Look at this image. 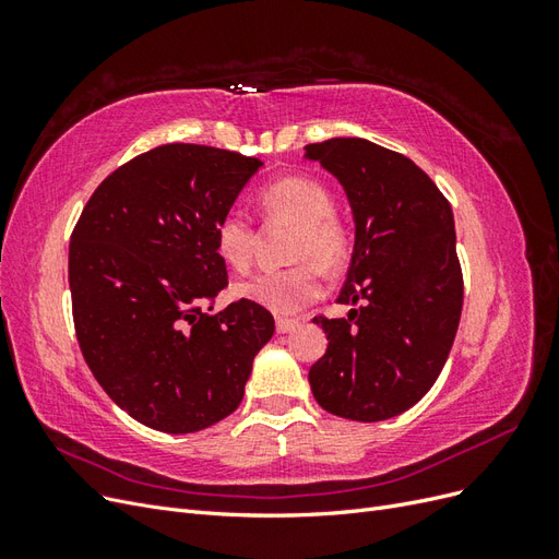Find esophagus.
I'll return each mask as SVG.
<instances>
[{
    "label": "esophagus",
    "mask_w": 559,
    "mask_h": 559,
    "mask_svg": "<svg viewBox=\"0 0 559 559\" xmlns=\"http://www.w3.org/2000/svg\"><path fill=\"white\" fill-rule=\"evenodd\" d=\"M275 329H277V333H292V331H296L298 329V321L296 319H277L275 321Z\"/></svg>",
    "instance_id": "34e87169"
}]
</instances>
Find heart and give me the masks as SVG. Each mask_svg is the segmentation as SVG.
Here are the masks:
<instances>
[{
  "label": "heart",
  "instance_id": "obj_1",
  "mask_svg": "<svg viewBox=\"0 0 559 559\" xmlns=\"http://www.w3.org/2000/svg\"><path fill=\"white\" fill-rule=\"evenodd\" d=\"M259 205L270 222L292 224L289 259L296 261L282 270H263L233 286V294L275 314H296L324 294V273L347 261L349 233L333 210L331 193L310 177H284L267 183L259 195ZM214 249L233 270H247L257 230L240 210H228L214 226Z\"/></svg>",
  "mask_w": 559,
  "mask_h": 559
}]
</instances>
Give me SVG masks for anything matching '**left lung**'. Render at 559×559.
<instances>
[{"instance_id": "obj_1", "label": "left lung", "mask_w": 559, "mask_h": 559, "mask_svg": "<svg viewBox=\"0 0 559 559\" xmlns=\"http://www.w3.org/2000/svg\"><path fill=\"white\" fill-rule=\"evenodd\" d=\"M341 181L354 249L337 302L343 319H314L326 352L310 368L321 408L354 421L396 417L441 373L460 326L464 282L450 202L419 167L361 138L306 146Z\"/></svg>"}]
</instances>
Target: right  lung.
I'll list each match as a JSON object with an SVG mask.
<instances>
[{"instance_id":"right-lung-1","label":"right lung","mask_w":559,"mask_h":559,"mask_svg":"<svg viewBox=\"0 0 559 559\" xmlns=\"http://www.w3.org/2000/svg\"><path fill=\"white\" fill-rule=\"evenodd\" d=\"M261 165L200 144L151 148L97 186L72 233L83 359L151 429L193 433L228 417L275 333L273 314L247 300L202 312L228 282L214 226Z\"/></svg>"}]
</instances>
